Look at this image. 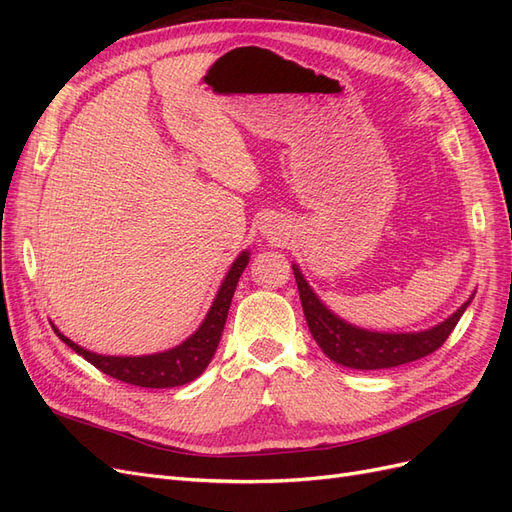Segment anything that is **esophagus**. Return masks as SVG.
Returning <instances> with one entry per match:
<instances>
[{
    "mask_svg": "<svg viewBox=\"0 0 512 512\" xmlns=\"http://www.w3.org/2000/svg\"><path fill=\"white\" fill-rule=\"evenodd\" d=\"M275 230H280V226H273V228H271V235H273V232H275Z\"/></svg>",
    "mask_w": 512,
    "mask_h": 512,
    "instance_id": "obj_1",
    "label": "esophagus"
}]
</instances>
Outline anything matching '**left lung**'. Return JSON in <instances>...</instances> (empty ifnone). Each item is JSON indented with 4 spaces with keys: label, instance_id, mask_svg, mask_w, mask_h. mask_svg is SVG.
<instances>
[{
    "label": "left lung",
    "instance_id": "obj_1",
    "mask_svg": "<svg viewBox=\"0 0 512 512\" xmlns=\"http://www.w3.org/2000/svg\"><path fill=\"white\" fill-rule=\"evenodd\" d=\"M292 269L294 280H297L307 327L312 331L316 344L331 361L352 369H389L418 361L423 359V356L436 352L446 342L448 335L453 333L459 318L470 305V301L463 303L451 318L438 324V327L421 333L363 331L331 314L329 309L320 303L314 290L307 286L299 267Z\"/></svg>",
    "mask_w": 512,
    "mask_h": 512
}]
</instances>
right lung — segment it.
<instances>
[{"mask_svg":"<svg viewBox=\"0 0 512 512\" xmlns=\"http://www.w3.org/2000/svg\"><path fill=\"white\" fill-rule=\"evenodd\" d=\"M247 262H250V254L247 252H243L232 262L205 322L200 324V329L192 337L185 339L181 346L173 350L149 356H104L81 348L66 335H61L55 327L53 329L61 342L68 344L76 354H81L87 363L104 371L106 376L134 386H145V389H170V386L188 384L203 374L205 367L211 363L215 350H218L232 294H235L237 282L243 269L247 267Z\"/></svg>","mask_w":512,"mask_h":512,"instance_id":"add662e5","label":"right lung"}]
</instances>
